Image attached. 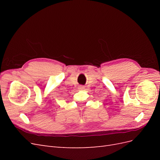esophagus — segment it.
<instances>
[{"label": "esophagus", "mask_w": 160, "mask_h": 160, "mask_svg": "<svg viewBox=\"0 0 160 160\" xmlns=\"http://www.w3.org/2000/svg\"><path fill=\"white\" fill-rule=\"evenodd\" d=\"M78 89H79V90H83V89H85V87H84V86H83V85H80V86H79Z\"/></svg>", "instance_id": "1"}]
</instances>
